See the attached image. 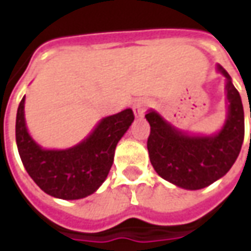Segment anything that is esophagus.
Segmentation results:
<instances>
[{
  "instance_id": "1",
  "label": "esophagus",
  "mask_w": 251,
  "mask_h": 251,
  "mask_svg": "<svg viewBox=\"0 0 251 251\" xmlns=\"http://www.w3.org/2000/svg\"><path fill=\"white\" fill-rule=\"evenodd\" d=\"M146 107H148V101L146 100H138V101L134 103V116L137 118H140V117H144L145 114V110H146Z\"/></svg>"
}]
</instances>
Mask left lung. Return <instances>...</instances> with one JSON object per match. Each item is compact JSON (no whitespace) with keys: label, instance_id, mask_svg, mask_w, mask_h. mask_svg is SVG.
Listing matches in <instances>:
<instances>
[{"label":"left lung","instance_id":"8db88e82","mask_svg":"<svg viewBox=\"0 0 251 251\" xmlns=\"http://www.w3.org/2000/svg\"><path fill=\"white\" fill-rule=\"evenodd\" d=\"M217 69L226 78L227 100V117L218 133L190 135L176 129L157 111L150 110L145 116L150 124L148 150L154 170L163 179L187 190L203 189L224 177L235 162L244 142L241 96L229 73L221 65Z\"/></svg>","mask_w":251,"mask_h":251}]
</instances>
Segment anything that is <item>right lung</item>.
Masks as SVG:
<instances>
[{"label": "right lung", "instance_id": "1", "mask_svg": "<svg viewBox=\"0 0 251 251\" xmlns=\"http://www.w3.org/2000/svg\"><path fill=\"white\" fill-rule=\"evenodd\" d=\"M25 97L20 102L16 120L18 153L31 179L44 190L61 200H79L101 186L110 172L114 151L134 114L125 109L102 118L86 140L65 150L42 149L33 140L25 122Z\"/></svg>", "mask_w": 251, "mask_h": 251}]
</instances>
